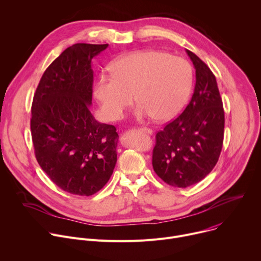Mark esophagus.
I'll list each match as a JSON object with an SVG mask.
<instances>
[{"label": "esophagus", "mask_w": 261, "mask_h": 261, "mask_svg": "<svg viewBox=\"0 0 261 261\" xmlns=\"http://www.w3.org/2000/svg\"><path fill=\"white\" fill-rule=\"evenodd\" d=\"M140 130H142V132H144V133H146V134H148V135H151V134L153 133L152 129H151V128H148V127H141Z\"/></svg>", "instance_id": "esophagus-1"}]
</instances>
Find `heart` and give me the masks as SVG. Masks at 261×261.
<instances>
[{"mask_svg":"<svg viewBox=\"0 0 261 261\" xmlns=\"http://www.w3.org/2000/svg\"><path fill=\"white\" fill-rule=\"evenodd\" d=\"M112 74H100L94 94L106 117L118 120L134 101L139 117L171 120L186 107L192 91L193 68L184 58L162 50H141L120 57Z\"/></svg>","mask_w":261,"mask_h":261,"instance_id":"1","label":"heart"}]
</instances>
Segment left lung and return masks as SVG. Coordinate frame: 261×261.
Instances as JSON below:
<instances>
[{
  "label": "left lung",
  "mask_w": 261,
  "mask_h": 261,
  "mask_svg": "<svg viewBox=\"0 0 261 261\" xmlns=\"http://www.w3.org/2000/svg\"><path fill=\"white\" fill-rule=\"evenodd\" d=\"M196 69L191 101L176 119L155 136L153 170L166 184L187 188L203 179L216 166L223 146L225 116L215 74L187 49Z\"/></svg>",
  "instance_id": "obj_1"
}]
</instances>
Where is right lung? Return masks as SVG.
Listing matches in <instances>:
<instances>
[{
  "label": "right lung",
  "mask_w": 261,
  "mask_h": 261,
  "mask_svg": "<svg viewBox=\"0 0 261 261\" xmlns=\"http://www.w3.org/2000/svg\"><path fill=\"white\" fill-rule=\"evenodd\" d=\"M109 44L75 43L46 68L32 103L35 156L63 191L91 196L109 181L117 162L118 134L90 111L91 61Z\"/></svg>",
  "instance_id": "add662e5"
}]
</instances>
